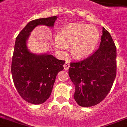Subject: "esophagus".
<instances>
[{"label": "esophagus", "mask_w": 127, "mask_h": 127, "mask_svg": "<svg viewBox=\"0 0 127 127\" xmlns=\"http://www.w3.org/2000/svg\"><path fill=\"white\" fill-rule=\"evenodd\" d=\"M69 66H70V64H69V63L68 61H66L64 64V70H67L68 69Z\"/></svg>", "instance_id": "esophagus-1"}]
</instances>
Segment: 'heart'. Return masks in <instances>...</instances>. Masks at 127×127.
Instances as JSON below:
<instances>
[{
    "label": "heart",
    "instance_id": "1",
    "mask_svg": "<svg viewBox=\"0 0 127 127\" xmlns=\"http://www.w3.org/2000/svg\"><path fill=\"white\" fill-rule=\"evenodd\" d=\"M99 32L95 27L86 24L71 23L60 31L54 42L55 51L65 55L68 47L76 59H83L93 53L99 40Z\"/></svg>",
    "mask_w": 127,
    "mask_h": 127
}]
</instances>
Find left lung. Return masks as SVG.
<instances>
[{
    "mask_svg": "<svg viewBox=\"0 0 127 127\" xmlns=\"http://www.w3.org/2000/svg\"><path fill=\"white\" fill-rule=\"evenodd\" d=\"M68 74L75 86L74 98L79 105L95 106L105 98L117 74V49L104 27L99 48L85 59L71 62Z\"/></svg>",
    "mask_w": 127,
    "mask_h": 127,
    "instance_id": "1",
    "label": "left lung"
}]
</instances>
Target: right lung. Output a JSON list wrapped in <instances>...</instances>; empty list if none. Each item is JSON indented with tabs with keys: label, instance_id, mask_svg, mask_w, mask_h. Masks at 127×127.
Here are the masks:
<instances>
[{
	"label": "right lung",
	"instance_id": "right-lung-1",
	"mask_svg": "<svg viewBox=\"0 0 127 127\" xmlns=\"http://www.w3.org/2000/svg\"><path fill=\"white\" fill-rule=\"evenodd\" d=\"M57 18L54 16L31 21L16 38L11 64L12 80L20 96L31 104H42L49 98L56 76L64 69L65 61L47 53H31L28 51L27 40L36 26L53 27Z\"/></svg>",
	"mask_w": 127,
	"mask_h": 127
}]
</instances>
